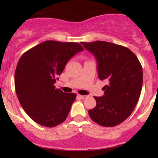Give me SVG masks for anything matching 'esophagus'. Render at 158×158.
Wrapping results in <instances>:
<instances>
[{
    "mask_svg": "<svg viewBox=\"0 0 158 158\" xmlns=\"http://www.w3.org/2000/svg\"><path fill=\"white\" fill-rule=\"evenodd\" d=\"M77 97H79V98H80V99H85V98H87V96L79 95H79H78V96H77Z\"/></svg>",
    "mask_w": 158,
    "mask_h": 158,
    "instance_id": "obj_1",
    "label": "esophagus"
}]
</instances>
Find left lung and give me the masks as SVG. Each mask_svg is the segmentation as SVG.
I'll return each mask as SVG.
<instances>
[{
  "mask_svg": "<svg viewBox=\"0 0 158 158\" xmlns=\"http://www.w3.org/2000/svg\"><path fill=\"white\" fill-rule=\"evenodd\" d=\"M97 59L98 77L107 80L103 97H94L96 107L88 110L90 119L104 127L120 124L131 115L140 96L143 68L131 50L107 41L81 42Z\"/></svg>",
  "mask_w": 158,
  "mask_h": 158,
  "instance_id": "1",
  "label": "left lung"
}]
</instances>
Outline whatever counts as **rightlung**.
Returning a JSON list of instances; mask_svg holds the SVG:
<instances>
[{
	"instance_id": "right-lung-1",
	"label": "right lung",
	"mask_w": 158,
	"mask_h": 158,
	"mask_svg": "<svg viewBox=\"0 0 158 158\" xmlns=\"http://www.w3.org/2000/svg\"><path fill=\"white\" fill-rule=\"evenodd\" d=\"M84 48L76 42L46 41L25 52L15 72V88L20 104L41 126L55 127L68 117L77 94L64 93L54 83L65 65Z\"/></svg>"
}]
</instances>
